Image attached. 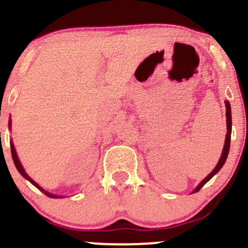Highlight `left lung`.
Returning a JSON list of instances; mask_svg holds the SVG:
<instances>
[{
	"label": "left lung",
	"instance_id": "1",
	"mask_svg": "<svg viewBox=\"0 0 248 248\" xmlns=\"http://www.w3.org/2000/svg\"><path fill=\"white\" fill-rule=\"evenodd\" d=\"M226 108H227V111H226V116H227V137H226V141H224V147H223V151H222V155H221V158H219L218 163H217V166L215 167V169L210 172L209 175H207L206 177H205L204 180L201 182V184L197 186V188L194 189L192 193H196V192H198L199 189L202 188V186H204L205 184H206L207 181H209L210 179H211L214 175H216L217 172L219 171V169L223 167V164L226 163V159L227 157H228V154H229V147H231V134H232V110H231V104H229L228 101H226Z\"/></svg>",
	"mask_w": 248,
	"mask_h": 248
}]
</instances>
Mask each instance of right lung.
I'll list each match as a JSON object with an SVG mask.
<instances>
[{"instance_id": "obj_1", "label": "right lung", "mask_w": 248, "mask_h": 248, "mask_svg": "<svg viewBox=\"0 0 248 248\" xmlns=\"http://www.w3.org/2000/svg\"><path fill=\"white\" fill-rule=\"evenodd\" d=\"M12 126V122H11V120H9V127ZM11 151H12V157H13V161H14V164H16V169H17V171L20 172V174L22 175V176L25 177V179L26 180H29L30 182H31L32 185H33V186H36L37 188L39 189V191H42L43 192L44 194H46V196H47V197H50V198H62V197H60V196H55V194H52V193H49V192H46V191H44L43 188H42L41 186H39L38 184H37V182H34L33 180L31 179V177L29 176V175L26 174V171H25V169L22 168V166H21V163H20V161H19V158H17V155H16V147H14V145H13V141H11Z\"/></svg>"}]
</instances>
